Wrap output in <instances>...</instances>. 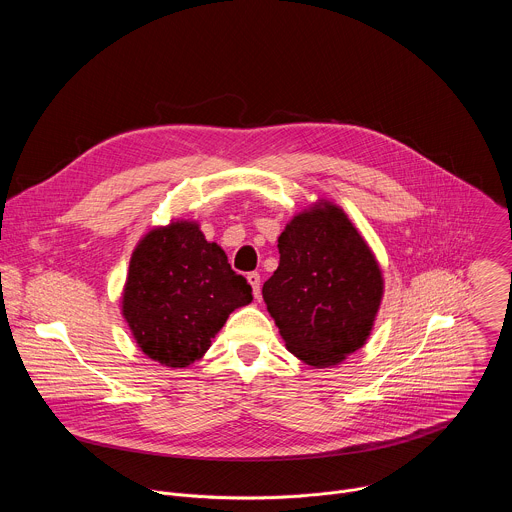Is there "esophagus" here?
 <instances>
[{"mask_svg": "<svg viewBox=\"0 0 512 512\" xmlns=\"http://www.w3.org/2000/svg\"><path fill=\"white\" fill-rule=\"evenodd\" d=\"M247 281L253 287V296L259 300V296H261V275L257 271H251V273H247Z\"/></svg>", "mask_w": 512, "mask_h": 512, "instance_id": "34e87169", "label": "esophagus"}]
</instances>
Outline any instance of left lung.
I'll list each match as a JSON object with an SVG mask.
<instances>
[{"label":"left lung","mask_w":512,"mask_h":512,"mask_svg":"<svg viewBox=\"0 0 512 512\" xmlns=\"http://www.w3.org/2000/svg\"><path fill=\"white\" fill-rule=\"evenodd\" d=\"M279 267L263 300L291 354L332 367L369 338L383 275L348 216L324 202L294 216L277 239Z\"/></svg>","instance_id":"8db88e82"}]
</instances>
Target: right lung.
Returning <instances> with one entry per match:
<instances>
[{
	"label": "right lung",
	"mask_w": 512,
	"mask_h": 512,
	"mask_svg": "<svg viewBox=\"0 0 512 512\" xmlns=\"http://www.w3.org/2000/svg\"><path fill=\"white\" fill-rule=\"evenodd\" d=\"M253 300L225 251L196 223L154 229L135 247L123 291V316L139 348L164 367L202 358L229 314Z\"/></svg>",
	"instance_id": "right-lung-1"
}]
</instances>
